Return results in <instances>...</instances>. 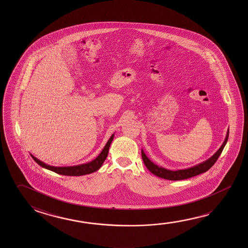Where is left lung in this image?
Instances as JSON below:
<instances>
[{
	"label": "left lung",
	"mask_w": 248,
	"mask_h": 248,
	"mask_svg": "<svg viewBox=\"0 0 248 248\" xmlns=\"http://www.w3.org/2000/svg\"><path fill=\"white\" fill-rule=\"evenodd\" d=\"M228 135H229V130H228L227 133V137L225 138L222 145L220 146L219 150L216 151L214 155H212L211 157L207 159V161L203 162V163H199L197 165L194 167H191L188 169H185V170H167L162 167H159L158 165L155 164L150 161V159L147 157L146 155L143 152L142 150V158L143 163L145 164L147 169L155 175L161 177V178L166 179V180H171V181H179V180H184V179L190 178L195 175L202 174L204 172L208 170L211 168L215 162L217 161V159L219 158V155L221 154L222 150H223L224 147L226 145V143L228 142Z\"/></svg>",
	"instance_id": "obj_1"
}]
</instances>
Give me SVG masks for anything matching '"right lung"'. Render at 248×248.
<instances>
[{
    "instance_id": "obj_1",
    "label": "right lung",
    "mask_w": 248,
    "mask_h": 248,
    "mask_svg": "<svg viewBox=\"0 0 248 248\" xmlns=\"http://www.w3.org/2000/svg\"><path fill=\"white\" fill-rule=\"evenodd\" d=\"M114 134L111 135L110 139L108 140V142H106V146L104 147V149L101 151V153L98 155V157L94 159L93 161L90 162V163H85V164H80L77 166L71 167H54L50 166L48 164H46L40 161L39 159L34 157L33 155H31V156L33 157V160L36 162L40 166L45 168L46 170L53 171L57 174L63 175H71V176H78V175H88L91 173H93L95 171L98 170L100 169L102 164L105 162L108 153H109V148L110 146V143L113 140Z\"/></svg>"
}]
</instances>
